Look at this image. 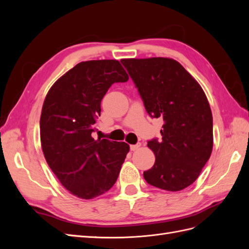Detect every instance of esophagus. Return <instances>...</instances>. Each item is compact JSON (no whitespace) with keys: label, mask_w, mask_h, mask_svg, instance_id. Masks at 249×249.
I'll return each mask as SVG.
<instances>
[{"label":"esophagus","mask_w":249,"mask_h":249,"mask_svg":"<svg viewBox=\"0 0 249 249\" xmlns=\"http://www.w3.org/2000/svg\"><path fill=\"white\" fill-rule=\"evenodd\" d=\"M140 146H141V144H140V143H137V144H134V145H131L130 147H131V150H133V152H135V150H137V149H139V148H140Z\"/></svg>","instance_id":"1"}]
</instances>
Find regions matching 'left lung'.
<instances>
[{"label":"left lung","mask_w":249,"mask_h":249,"mask_svg":"<svg viewBox=\"0 0 249 249\" xmlns=\"http://www.w3.org/2000/svg\"><path fill=\"white\" fill-rule=\"evenodd\" d=\"M138 88L149 116L164 120L162 139L149 140L154 166L146 182L166 191L194 183L213 149V116L202 88L170 58L120 60Z\"/></svg>","instance_id":"left-lung-1"}]
</instances>
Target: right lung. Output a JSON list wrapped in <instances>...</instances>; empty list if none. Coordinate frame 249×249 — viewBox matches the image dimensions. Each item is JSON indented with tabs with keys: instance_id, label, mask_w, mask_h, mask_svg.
<instances>
[{
	"instance_id": "add662e5",
	"label": "right lung",
	"mask_w": 249,
	"mask_h": 249,
	"mask_svg": "<svg viewBox=\"0 0 249 249\" xmlns=\"http://www.w3.org/2000/svg\"><path fill=\"white\" fill-rule=\"evenodd\" d=\"M129 76L117 60H90L51 87L40 116L42 152L52 171L74 196L91 199L115 184L130 146L93 139L101 102L113 83Z\"/></svg>"
}]
</instances>
